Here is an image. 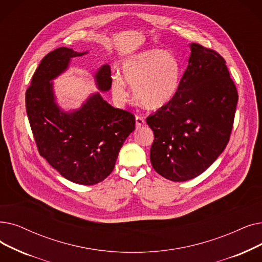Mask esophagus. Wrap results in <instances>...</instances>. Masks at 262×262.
<instances>
[{
    "mask_svg": "<svg viewBox=\"0 0 262 262\" xmlns=\"http://www.w3.org/2000/svg\"><path fill=\"white\" fill-rule=\"evenodd\" d=\"M144 119L141 116H136V127H140L144 124Z\"/></svg>",
    "mask_w": 262,
    "mask_h": 262,
    "instance_id": "obj_1",
    "label": "esophagus"
}]
</instances>
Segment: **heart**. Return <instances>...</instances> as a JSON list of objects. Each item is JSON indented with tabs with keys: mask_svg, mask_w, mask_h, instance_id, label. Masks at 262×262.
Segmentation results:
<instances>
[{
	"mask_svg": "<svg viewBox=\"0 0 262 262\" xmlns=\"http://www.w3.org/2000/svg\"><path fill=\"white\" fill-rule=\"evenodd\" d=\"M123 77L112 76V95L119 101L128 98L126 82L134 89L138 103L147 109H158L172 99L180 82V64L168 51L151 49L130 56L123 63Z\"/></svg>",
	"mask_w": 262,
	"mask_h": 262,
	"instance_id": "1",
	"label": "heart"
}]
</instances>
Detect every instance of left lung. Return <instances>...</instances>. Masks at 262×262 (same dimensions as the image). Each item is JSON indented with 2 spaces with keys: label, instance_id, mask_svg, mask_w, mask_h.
Segmentation results:
<instances>
[{
  "label": "left lung",
  "instance_id": "obj_1",
  "mask_svg": "<svg viewBox=\"0 0 262 262\" xmlns=\"http://www.w3.org/2000/svg\"><path fill=\"white\" fill-rule=\"evenodd\" d=\"M190 50L177 93L146 118L154 133L152 166L174 182L198 177L223 153L238 98L223 56L195 42Z\"/></svg>",
  "mask_w": 262,
  "mask_h": 262
}]
</instances>
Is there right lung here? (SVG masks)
<instances>
[{
	"instance_id": "1",
	"label": "right lung",
	"mask_w": 262,
	"mask_h": 262,
	"mask_svg": "<svg viewBox=\"0 0 262 262\" xmlns=\"http://www.w3.org/2000/svg\"><path fill=\"white\" fill-rule=\"evenodd\" d=\"M84 53L61 47L45 56L26 92V108L39 154L65 179L94 185L112 172L123 142L135 129V116L113 108L99 93L71 113L56 106L50 80ZM95 79L100 91H108L110 66H101Z\"/></svg>"
}]
</instances>
